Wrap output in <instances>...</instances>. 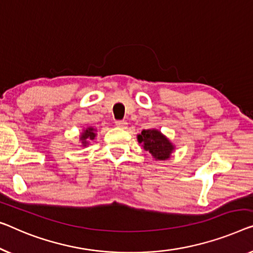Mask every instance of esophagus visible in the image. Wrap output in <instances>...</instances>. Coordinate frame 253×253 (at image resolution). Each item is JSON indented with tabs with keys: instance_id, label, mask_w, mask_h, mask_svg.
I'll list each match as a JSON object with an SVG mask.
<instances>
[{
	"instance_id": "1",
	"label": "esophagus",
	"mask_w": 253,
	"mask_h": 253,
	"mask_svg": "<svg viewBox=\"0 0 253 253\" xmlns=\"http://www.w3.org/2000/svg\"><path fill=\"white\" fill-rule=\"evenodd\" d=\"M116 126L118 128H122V129H126L127 123L125 122V120H118V122H116Z\"/></svg>"
}]
</instances>
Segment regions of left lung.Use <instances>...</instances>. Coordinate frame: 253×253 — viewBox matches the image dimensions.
<instances>
[{"label": "left lung", "instance_id": "8db88e82", "mask_svg": "<svg viewBox=\"0 0 253 253\" xmlns=\"http://www.w3.org/2000/svg\"><path fill=\"white\" fill-rule=\"evenodd\" d=\"M137 141L154 160H168L176 149L174 143L156 128L143 129L137 134Z\"/></svg>", "mask_w": 253, "mask_h": 253}]
</instances>
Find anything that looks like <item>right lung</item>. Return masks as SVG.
<instances>
[{
  "label": "right lung",
  "instance_id": "1",
  "mask_svg": "<svg viewBox=\"0 0 253 253\" xmlns=\"http://www.w3.org/2000/svg\"><path fill=\"white\" fill-rule=\"evenodd\" d=\"M96 137V129L92 126H88L83 129V131L79 135V144L83 148L89 145V141H93Z\"/></svg>",
  "mask_w": 253,
  "mask_h": 253
}]
</instances>
